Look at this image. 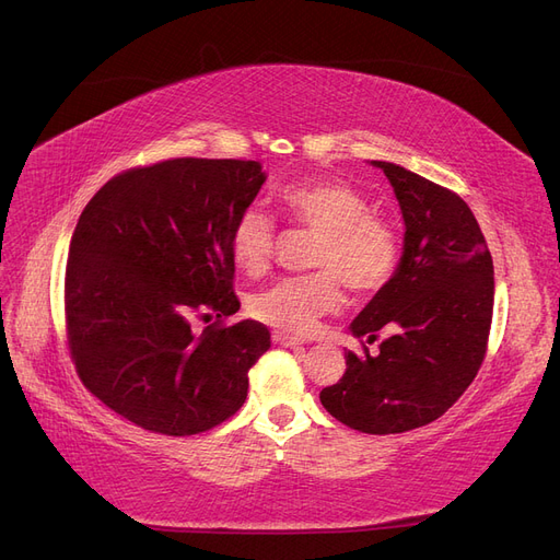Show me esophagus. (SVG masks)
Instances as JSON below:
<instances>
[{"label": "esophagus", "instance_id": "obj_1", "mask_svg": "<svg viewBox=\"0 0 560 560\" xmlns=\"http://www.w3.org/2000/svg\"><path fill=\"white\" fill-rule=\"evenodd\" d=\"M272 339H275V343L285 346V348H300L302 346V341L298 337H291V335H285V332H275Z\"/></svg>", "mask_w": 560, "mask_h": 560}]
</instances>
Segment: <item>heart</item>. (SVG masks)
Returning <instances> with one entry per match:
<instances>
[{
	"label": "heart",
	"mask_w": 560,
	"mask_h": 560,
	"mask_svg": "<svg viewBox=\"0 0 560 560\" xmlns=\"http://www.w3.org/2000/svg\"><path fill=\"white\" fill-rule=\"evenodd\" d=\"M279 210L293 228L316 233L312 265L316 272L288 277L248 300V314L285 332H308L318 318L335 314L350 293L369 298L395 279L401 237L395 223L371 212L369 200L341 179H312L285 186ZM279 246L275 221L258 207H246L231 231V256L242 272H267Z\"/></svg>",
	"instance_id": "1"
}]
</instances>
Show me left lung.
Returning <instances> with one entry per match:
<instances>
[{
	"instance_id": "left-lung-1",
	"label": "left lung",
	"mask_w": 560,
	"mask_h": 560,
	"mask_svg": "<svg viewBox=\"0 0 560 560\" xmlns=\"http://www.w3.org/2000/svg\"><path fill=\"white\" fill-rule=\"evenodd\" d=\"M395 186L406 221L395 279L350 329L346 374L320 392L329 416L362 433H404L439 420L478 376L493 314V262L470 207L397 163L374 161ZM381 331L380 353L365 348Z\"/></svg>"
}]
</instances>
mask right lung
I'll use <instances>...</instances> for the list:
<instances>
[{
  "label": "right lung",
  "instance_id": "right-lung-1",
  "mask_svg": "<svg viewBox=\"0 0 560 560\" xmlns=\"http://www.w3.org/2000/svg\"><path fill=\"white\" fill-rule=\"evenodd\" d=\"M265 175L258 161L168 159L108 179L69 246L65 320L78 378L117 416L194 436L242 408L269 348L237 314L231 231ZM196 319L210 322L198 336Z\"/></svg>",
  "mask_w": 560,
  "mask_h": 560
}]
</instances>
